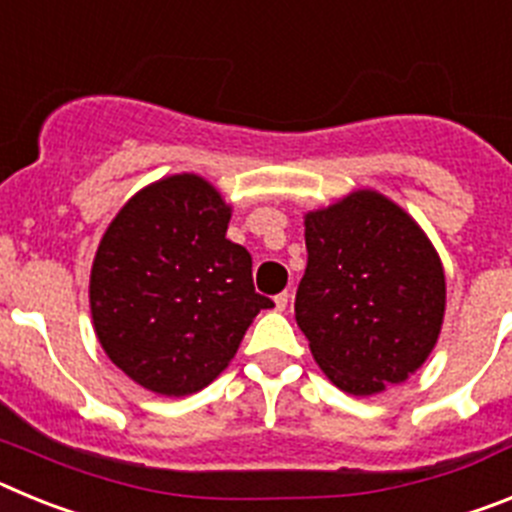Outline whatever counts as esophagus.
<instances>
[{
  "label": "esophagus",
  "instance_id": "1",
  "mask_svg": "<svg viewBox=\"0 0 512 512\" xmlns=\"http://www.w3.org/2000/svg\"><path fill=\"white\" fill-rule=\"evenodd\" d=\"M287 302H289V292H282V295L274 297V307H277L279 312L287 310Z\"/></svg>",
  "mask_w": 512,
  "mask_h": 512
}]
</instances>
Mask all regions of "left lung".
I'll return each mask as SVG.
<instances>
[{"mask_svg": "<svg viewBox=\"0 0 512 512\" xmlns=\"http://www.w3.org/2000/svg\"><path fill=\"white\" fill-rule=\"evenodd\" d=\"M295 318L330 382L377 395L423 366L441 333L446 279L408 212L374 189L305 215Z\"/></svg>", "mask_w": 512, "mask_h": 512, "instance_id": "left-lung-1", "label": "left lung"}]
</instances>
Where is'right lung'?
I'll return each mask as SVG.
<instances>
[{
    "label": "right lung",
    "instance_id": "right-lung-1",
    "mask_svg": "<svg viewBox=\"0 0 512 512\" xmlns=\"http://www.w3.org/2000/svg\"><path fill=\"white\" fill-rule=\"evenodd\" d=\"M228 223L210 182L174 174L130 197L99 241L94 333L112 364L156 395L207 387L274 305L253 289L251 253L225 238Z\"/></svg>",
    "mask_w": 512,
    "mask_h": 512
}]
</instances>
